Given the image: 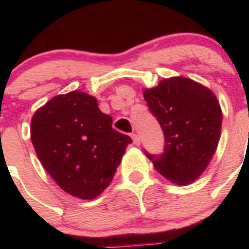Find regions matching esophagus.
Here are the masks:
<instances>
[{
  "label": "esophagus",
  "mask_w": 249,
  "mask_h": 249,
  "mask_svg": "<svg viewBox=\"0 0 249 249\" xmlns=\"http://www.w3.org/2000/svg\"><path fill=\"white\" fill-rule=\"evenodd\" d=\"M131 137H132V141H134V143L136 145H139L140 143H141V140H140V136L137 134H132L131 135Z\"/></svg>",
  "instance_id": "34e87169"
}]
</instances>
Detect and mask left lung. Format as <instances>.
<instances>
[{
  "mask_svg": "<svg viewBox=\"0 0 249 249\" xmlns=\"http://www.w3.org/2000/svg\"><path fill=\"white\" fill-rule=\"evenodd\" d=\"M149 112L165 137L162 154H150L155 170L177 184L194 182L212 159L220 136L222 110L212 91L184 77L144 90Z\"/></svg>",
  "mask_w": 249,
  "mask_h": 249,
  "instance_id": "1",
  "label": "left lung"
}]
</instances>
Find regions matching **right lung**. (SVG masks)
Here are the masks:
<instances>
[{
  "mask_svg": "<svg viewBox=\"0 0 249 249\" xmlns=\"http://www.w3.org/2000/svg\"><path fill=\"white\" fill-rule=\"evenodd\" d=\"M31 141L47 172L62 190L91 200L110 184L127 135L112 127L97 100L82 91L57 95L34 114Z\"/></svg>",
  "mask_w": 249,
  "mask_h": 249,
  "instance_id": "add662e5",
  "label": "right lung"
}]
</instances>
